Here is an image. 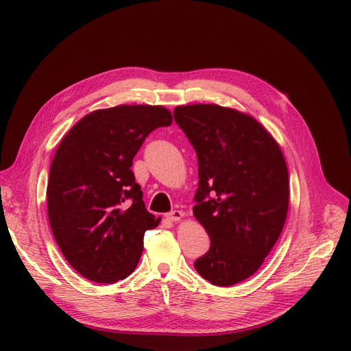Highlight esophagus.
Masks as SVG:
<instances>
[{
    "instance_id": "esophagus-1",
    "label": "esophagus",
    "mask_w": 351,
    "mask_h": 351,
    "mask_svg": "<svg viewBox=\"0 0 351 351\" xmlns=\"http://www.w3.org/2000/svg\"><path fill=\"white\" fill-rule=\"evenodd\" d=\"M182 216H183V213L180 210H172V212L165 215V217L168 219V220H171V222H178V220L182 219Z\"/></svg>"
}]
</instances>
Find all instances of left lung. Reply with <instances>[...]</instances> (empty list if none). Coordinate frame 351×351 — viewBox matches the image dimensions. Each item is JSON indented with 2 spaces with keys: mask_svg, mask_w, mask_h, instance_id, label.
Returning <instances> with one entry per match:
<instances>
[{
  "mask_svg": "<svg viewBox=\"0 0 351 351\" xmlns=\"http://www.w3.org/2000/svg\"><path fill=\"white\" fill-rule=\"evenodd\" d=\"M173 117L197 155L193 215L210 237L195 269L226 287L257 271L282 233L289 172L282 149L252 117L219 105L176 106Z\"/></svg>",
  "mask_w": 351,
  "mask_h": 351,
  "instance_id": "obj_1",
  "label": "left lung"
}]
</instances>
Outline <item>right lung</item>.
Here are the masks:
<instances>
[{
  "label": "right lung",
  "instance_id": "1",
  "mask_svg": "<svg viewBox=\"0 0 351 351\" xmlns=\"http://www.w3.org/2000/svg\"><path fill=\"white\" fill-rule=\"evenodd\" d=\"M163 106L119 105L84 117L62 138L47 186L52 234L85 279L115 283L131 274L143 234L158 226L131 169L145 138L171 126Z\"/></svg>",
  "mask_w": 351,
  "mask_h": 351
}]
</instances>
